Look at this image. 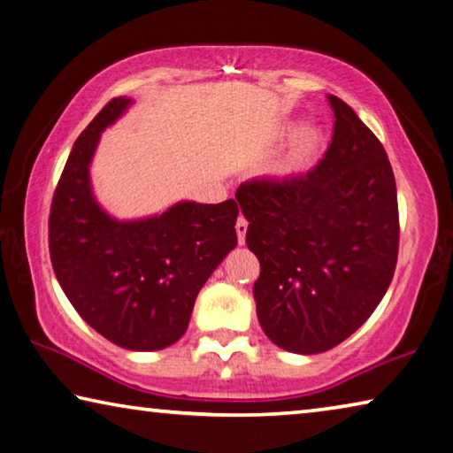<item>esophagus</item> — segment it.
<instances>
[{"label":"esophagus","instance_id":"obj_1","mask_svg":"<svg viewBox=\"0 0 453 453\" xmlns=\"http://www.w3.org/2000/svg\"><path fill=\"white\" fill-rule=\"evenodd\" d=\"M247 226H249L247 219H244L242 214H239V219H236V225H234V228H236V241H239V244L244 242V236H247Z\"/></svg>","mask_w":453,"mask_h":453}]
</instances>
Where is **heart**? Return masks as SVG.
<instances>
[{"instance_id": "obj_1", "label": "heart", "mask_w": 453, "mask_h": 453, "mask_svg": "<svg viewBox=\"0 0 453 453\" xmlns=\"http://www.w3.org/2000/svg\"><path fill=\"white\" fill-rule=\"evenodd\" d=\"M319 140H321V136H319V132L315 128H305L296 134L293 152L288 154V158L285 162L287 173H291V170H296L305 165L307 158L315 152V148L319 146Z\"/></svg>"}]
</instances>
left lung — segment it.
<instances>
[{
	"instance_id": "1",
	"label": "left lung",
	"mask_w": 453,
	"mask_h": 453,
	"mask_svg": "<svg viewBox=\"0 0 453 453\" xmlns=\"http://www.w3.org/2000/svg\"><path fill=\"white\" fill-rule=\"evenodd\" d=\"M333 136L307 174L236 188L247 244L261 263L258 323L293 353H323L357 331L394 279L395 178L383 144L351 106L327 96Z\"/></svg>"
}]
</instances>
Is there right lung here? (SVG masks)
Returning <instances> with one entry per match:
<instances>
[{"label":"right lung","instance_id":"1","mask_svg":"<svg viewBox=\"0 0 453 453\" xmlns=\"http://www.w3.org/2000/svg\"><path fill=\"white\" fill-rule=\"evenodd\" d=\"M130 106L112 98L78 136L51 198L54 273L80 317L132 351L173 345L188 327L196 295L236 247L233 198L178 203L160 217L118 222L92 196L90 162L100 132Z\"/></svg>","mask_w":453,"mask_h":453}]
</instances>
